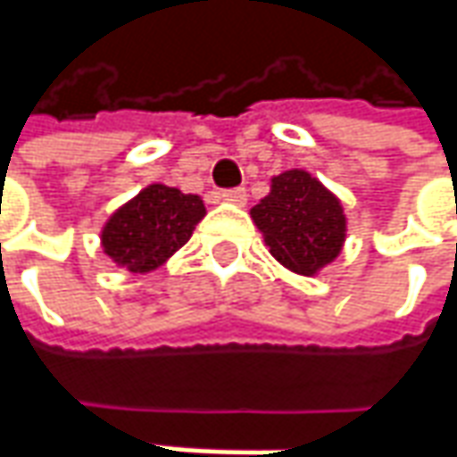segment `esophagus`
Wrapping results in <instances>:
<instances>
[{
    "mask_svg": "<svg viewBox=\"0 0 457 457\" xmlns=\"http://www.w3.org/2000/svg\"><path fill=\"white\" fill-rule=\"evenodd\" d=\"M222 202H229V204H237V207H243L245 202H247V192L245 189H225L222 195H220Z\"/></svg>",
    "mask_w": 457,
    "mask_h": 457,
    "instance_id": "obj_1",
    "label": "esophagus"
}]
</instances>
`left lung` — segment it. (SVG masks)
<instances>
[{
  "instance_id": "left-lung-1",
  "label": "left lung",
  "mask_w": 457,
  "mask_h": 457,
  "mask_svg": "<svg viewBox=\"0 0 457 457\" xmlns=\"http://www.w3.org/2000/svg\"><path fill=\"white\" fill-rule=\"evenodd\" d=\"M250 217L270 255L295 276H319L346 243L341 199L306 169L273 177L270 192L250 210Z\"/></svg>"
}]
</instances>
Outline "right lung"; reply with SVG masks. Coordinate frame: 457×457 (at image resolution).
<instances>
[{"mask_svg":"<svg viewBox=\"0 0 457 457\" xmlns=\"http://www.w3.org/2000/svg\"><path fill=\"white\" fill-rule=\"evenodd\" d=\"M204 214L207 210L199 195L149 184L105 220L103 253L129 273H151L192 237Z\"/></svg>","mask_w":457,"mask_h":457,"instance_id":"right-lung-1","label":"right lung"}]
</instances>
